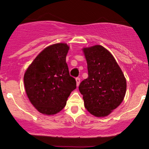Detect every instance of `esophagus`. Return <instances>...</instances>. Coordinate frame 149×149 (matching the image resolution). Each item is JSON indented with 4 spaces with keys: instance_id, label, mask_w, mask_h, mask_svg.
Returning <instances> with one entry per match:
<instances>
[{
    "instance_id": "34e87169",
    "label": "esophagus",
    "mask_w": 149,
    "mask_h": 149,
    "mask_svg": "<svg viewBox=\"0 0 149 149\" xmlns=\"http://www.w3.org/2000/svg\"><path fill=\"white\" fill-rule=\"evenodd\" d=\"M76 81L77 86H78V85H80V78H76Z\"/></svg>"
}]
</instances>
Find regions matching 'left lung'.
I'll list each match as a JSON object with an SVG mask.
<instances>
[{
  "label": "left lung",
  "mask_w": 149,
  "mask_h": 149,
  "mask_svg": "<svg viewBox=\"0 0 149 149\" xmlns=\"http://www.w3.org/2000/svg\"><path fill=\"white\" fill-rule=\"evenodd\" d=\"M88 77L80 83L85 107L96 117L109 116L122 103L126 93V79L115 58L103 46L83 49Z\"/></svg>",
  "instance_id": "8db88e82"
}]
</instances>
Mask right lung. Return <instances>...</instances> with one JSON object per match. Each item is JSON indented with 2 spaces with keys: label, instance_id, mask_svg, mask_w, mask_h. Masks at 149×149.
<instances>
[{
  "label": "right lung",
  "instance_id": "right-lung-1",
  "mask_svg": "<svg viewBox=\"0 0 149 149\" xmlns=\"http://www.w3.org/2000/svg\"><path fill=\"white\" fill-rule=\"evenodd\" d=\"M69 46L56 43L45 47L27 68L24 83L27 97L39 112L54 115L64 109L71 92L76 88L70 76L66 57Z\"/></svg>",
  "mask_w": 149,
  "mask_h": 149
}]
</instances>
